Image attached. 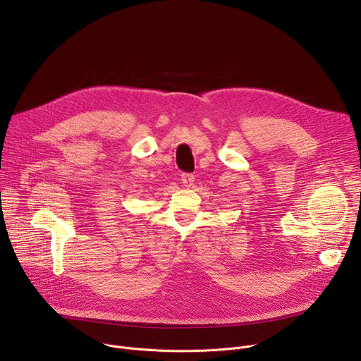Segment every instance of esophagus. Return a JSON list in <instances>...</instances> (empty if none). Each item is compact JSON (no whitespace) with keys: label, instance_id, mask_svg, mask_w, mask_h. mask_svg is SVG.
Listing matches in <instances>:
<instances>
[{"label":"esophagus","instance_id":"34e87169","mask_svg":"<svg viewBox=\"0 0 361 361\" xmlns=\"http://www.w3.org/2000/svg\"><path fill=\"white\" fill-rule=\"evenodd\" d=\"M181 183H183L184 187L190 188L194 184V176L192 174H187V173L181 174Z\"/></svg>","mask_w":361,"mask_h":361}]
</instances>
